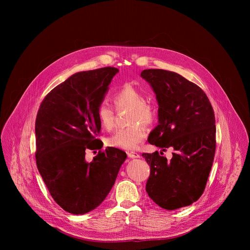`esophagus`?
<instances>
[{
	"instance_id": "obj_1",
	"label": "esophagus",
	"mask_w": 250,
	"mask_h": 250,
	"mask_svg": "<svg viewBox=\"0 0 250 250\" xmlns=\"http://www.w3.org/2000/svg\"><path fill=\"white\" fill-rule=\"evenodd\" d=\"M127 156L129 158H138L139 157V154L137 152H134V151H128L127 152Z\"/></svg>"
}]
</instances>
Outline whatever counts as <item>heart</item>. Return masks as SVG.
Masks as SVG:
<instances>
[{
	"label": "heart",
	"instance_id": "1",
	"mask_svg": "<svg viewBox=\"0 0 250 250\" xmlns=\"http://www.w3.org/2000/svg\"><path fill=\"white\" fill-rule=\"evenodd\" d=\"M113 102L117 110H129L127 114L129 125L116 130L106 138V145L120 149H135L146 135L143 125L148 126L155 121V106L145 101L144 94L129 84L125 85L113 96ZM97 119L103 129L111 130L115 125V110L111 105L102 103L97 108Z\"/></svg>",
	"mask_w": 250,
	"mask_h": 250
}]
</instances>
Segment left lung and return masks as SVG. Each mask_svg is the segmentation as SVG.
<instances>
[{
  "mask_svg": "<svg viewBox=\"0 0 250 250\" xmlns=\"http://www.w3.org/2000/svg\"><path fill=\"white\" fill-rule=\"evenodd\" d=\"M153 88L159 104L158 125L148 142L163 150L174 148L172 158L142 153L150 167L146 192L165 209L196 202L204 193L216 152V120L205 92L183 76L163 69L141 72Z\"/></svg>",
  "mask_w": 250,
  "mask_h": 250,
  "instance_id": "8db88e82",
  "label": "left lung"
}]
</instances>
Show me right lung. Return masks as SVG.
Returning a JSON list of instances; mask_svg holds the SVG:
<instances>
[{
    "label": "right lung",
    "mask_w": 250,
    "mask_h": 250,
    "mask_svg": "<svg viewBox=\"0 0 250 250\" xmlns=\"http://www.w3.org/2000/svg\"><path fill=\"white\" fill-rule=\"evenodd\" d=\"M115 67L83 71L69 77L43 99L35 120L38 169L53 200L66 211L83 215L96 208L113 188L126 153L106 147L97 108L102 104ZM98 154L88 163V150Z\"/></svg>",
    "instance_id": "right-lung-1"
}]
</instances>
